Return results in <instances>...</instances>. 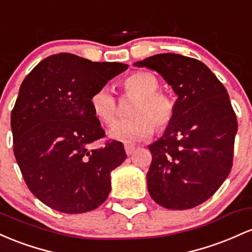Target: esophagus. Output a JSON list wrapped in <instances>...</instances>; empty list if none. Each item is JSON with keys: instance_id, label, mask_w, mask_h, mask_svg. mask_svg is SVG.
Here are the masks:
<instances>
[{"instance_id": "obj_1", "label": "esophagus", "mask_w": 252, "mask_h": 252, "mask_svg": "<svg viewBox=\"0 0 252 252\" xmlns=\"http://www.w3.org/2000/svg\"><path fill=\"white\" fill-rule=\"evenodd\" d=\"M135 150L134 145H131V144H125V151L127 154V156H131L133 154V151Z\"/></svg>"}]
</instances>
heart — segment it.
<instances>
[{
    "label": "heart",
    "mask_w": 252,
    "mask_h": 252,
    "mask_svg": "<svg viewBox=\"0 0 252 252\" xmlns=\"http://www.w3.org/2000/svg\"><path fill=\"white\" fill-rule=\"evenodd\" d=\"M124 88L138 96L132 108L133 118L118 120L109 127L108 135L121 143L132 144L146 139L157 128H164L174 115V103L163 93L157 92L159 82L151 72H134L124 81ZM92 109L104 124H111L117 117V100L109 87H101L90 98Z\"/></svg>",
    "instance_id": "obj_1"
}]
</instances>
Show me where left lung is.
I'll use <instances>...</instances> for the list:
<instances>
[{
	"instance_id": "8db88e82",
	"label": "left lung",
	"mask_w": 252,
	"mask_h": 252,
	"mask_svg": "<svg viewBox=\"0 0 252 252\" xmlns=\"http://www.w3.org/2000/svg\"><path fill=\"white\" fill-rule=\"evenodd\" d=\"M134 65L159 73L177 95L170 123L149 145V193L168 210L196 207L232 168L238 124L227 90L202 62L182 55L159 53Z\"/></svg>"
}]
</instances>
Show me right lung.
Segmentation results:
<instances>
[{
    "label": "right lung",
    "instance_id": "1",
    "mask_svg": "<svg viewBox=\"0 0 252 252\" xmlns=\"http://www.w3.org/2000/svg\"><path fill=\"white\" fill-rule=\"evenodd\" d=\"M127 67L58 53L21 83L10 117L14 155L27 187L53 210L84 213L108 197L111 172L127 156L120 141L92 148L104 131L90 98Z\"/></svg>",
    "mask_w": 252,
    "mask_h": 252
}]
</instances>
